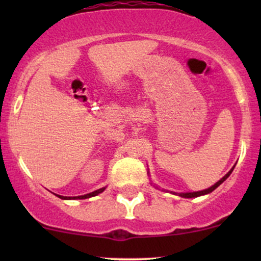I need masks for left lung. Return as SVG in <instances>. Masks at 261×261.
<instances>
[{
	"label": "left lung",
	"mask_w": 261,
	"mask_h": 261,
	"mask_svg": "<svg viewBox=\"0 0 261 261\" xmlns=\"http://www.w3.org/2000/svg\"><path fill=\"white\" fill-rule=\"evenodd\" d=\"M234 167H235V166L231 167L230 171L226 174V176H223L222 178H221V179H220L219 181H216L215 184L212 185V187L208 188V189H205V190H202V191H195V192H180V194H177V192H173V191H170V192H171V194H173V195H178V196H180V197H184V198H194V197H199V196H203V195H208V194H210V192H213L214 190H215V189H216L217 187H220V185L222 184L223 181L226 180L227 178L230 176V173L233 172ZM147 173H148V172H147ZM154 187H155L156 189H159L158 187H156V185H154Z\"/></svg>",
	"instance_id": "left-lung-1"
}]
</instances>
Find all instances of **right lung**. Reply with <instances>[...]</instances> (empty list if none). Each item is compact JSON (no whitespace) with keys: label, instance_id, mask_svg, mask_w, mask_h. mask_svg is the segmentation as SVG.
Here are the masks:
<instances>
[{"label":"right lung","instance_id":"obj_1","mask_svg":"<svg viewBox=\"0 0 261 261\" xmlns=\"http://www.w3.org/2000/svg\"><path fill=\"white\" fill-rule=\"evenodd\" d=\"M106 188L107 187L101 188V189H98V190H95V191L90 192V194H87V195H83V196H74V197H67V196H60V195H57V196H58V197L62 198V199H85V198H90V197H94V196L99 195L101 192L106 190Z\"/></svg>","mask_w":261,"mask_h":261}]
</instances>
